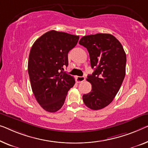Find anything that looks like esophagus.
I'll list each match as a JSON object with an SVG mask.
<instances>
[{"instance_id": "esophagus-1", "label": "esophagus", "mask_w": 148, "mask_h": 148, "mask_svg": "<svg viewBox=\"0 0 148 148\" xmlns=\"http://www.w3.org/2000/svg\"><path fill=\"white\" fill-rule=\"evenodd\" d=\"M85 80H86V78L84 76H77L76 77V80L79 83L82 82H84Z\"/></svg>"}]
</instances>
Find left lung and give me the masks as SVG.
Instances as JSON below:
<instances>
[{
    "instance_id": "1",
    "label": "left lung",
    "mask_w": 148,
    "mask_h": 148,
    "mask_svg": "<svg viewBox=\"0 0 148 148\" xmlns=\"http://www.w3.org/2000/svg\"><path fill=\"white\" fill-rule=\"evenodd\" d=\"M79 44L86 48L94 71L88 75L92 90L82 96L89 108L98 110L108 106L118 93L125 75L126 55L122 45L110 34L84 36Z\"/></svg>"
}]
</instances>
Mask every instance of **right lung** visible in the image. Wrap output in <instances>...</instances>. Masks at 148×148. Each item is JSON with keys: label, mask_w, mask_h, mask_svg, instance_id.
I'll return each instance as SVG.
<instances>
[{"label": "right lung", "mask_w": 148, "mask_h": 148, "mask_svg": "<svg viewBox=\"0 0 148 148\" xmlns=\"http://www.w3.org/2000/svg\"><path fill=\"white\" fill-rule=\"evenodd\" d=\"M79 36L50 30L34 42L30 50L28 72L37 102L48 112H56L74 86V77L64 72L68 65V53L77 45Z\"/></svg>", "instance_id": "obj_1"}]
</instances>
